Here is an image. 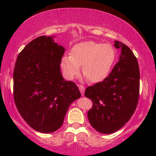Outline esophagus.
<instances>
[{
	"mask_svg": "<svg viewBox=\"0 0 156 156\" xmlns=\"http://www.w3.org/2000/svg\"><path fill=\"white\" fill-rule=\"evenodd\" d=\"M78 88H79V90H80V92H81V95L84 96V91H85V87H84V86H82V85H79V86H78Z\"/></svg>",
	"mask_w": 156,
	"mask_h": 156,
	"instance_id": "obj_1",
	"label": "esophagus"
}]
</instances>
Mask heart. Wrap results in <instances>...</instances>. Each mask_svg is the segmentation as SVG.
Returning <instances> with one entry per match:
<instances>
[{
    "label": "heart",
    "instance_id": "b5f03b06",
    "mask_svg": "<svg viewBox=\"0 0 156 156\" xmlns=\"http://www.w3.org/2000/svg\"><path fill=\"white\" fill-rule=\"evenodd\" d=\"M115 58V50L110 44L87 41L74 45L70 56L62 57L60 66L64 76L72 80L79 74L82 66V73L88 81L99 83L107 78Z\"/></svg>",
    "mask_w": 156,
    "mask_h": 156
}]
</instances>
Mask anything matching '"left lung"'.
<instances>
[{
    "instance_id": "8db88e82",
    "label": "left lung",
    "mask_w": 156,
    "mask_h": 156,
    "mask_svg": "<svg viewBox=\"0 0 156 156\" xmlns=\"http://www.w3.org/2000/svg\"><path fill=\"white\" fill-rule=\"evenodd\" d=\"M120 49L119 62L102 82L85 90L93 101L87 112L90 124L102 133H112L130 120L137 106L140 91V70L137 59L128 47L115 41Z\"/></svg>"
}]
</instances>
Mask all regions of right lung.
Here are the masks:
<instances>
[{
  "mask_svg": "<svg viewBox=\"0 0 156 156\" xmlns=\"http://www.w3.org/2000/svg\"><path fill=\"white\" fill-rule=\"evenodd\" d=\"M54 36L31 41L18 55L13 71V97L19 112L34 130H57L72 102L81 97L78 86L60 71L65 48Z\"/></svg>",
  "mask_w": 156,
  "mask_h": 156,
  "instance_id": "1",
  "label": "right lung"
}]
</instances>
